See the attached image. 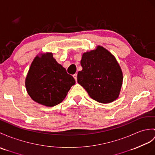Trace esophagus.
Here are the masks:
<instances>
[{"mask_svg":"<svg viewBox=\"0 0 155 155\" xmlns=\"http://www.w3.org/2000/svg\"><path fill=\"white\" fill-rule=\"evenodd\" d=\"M73 77H74V78L75 79V81H77V73H75V74H73Z\"/></svg>","mask_w":155,"mask_h":155,"instance_id":"esophagus-1","label":"esophagus"}]
</instances>
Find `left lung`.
<instances>
[{"instance_id":"obj_1","label":"left lung","mask_w":155,"mask_h":155,"mask_svg":"<svg viewBox=\"0 0 155 155\" xmlns=\"http://www.w3.org/2000/svg\"><path fill=\"white\" fill-rule=\"evenodd\" d=\"M77 81L91 98L102 104L115 101L120 94L123 73L116 57L102 46L98 45L82 54Z\"/></svg>"}]
</instances>
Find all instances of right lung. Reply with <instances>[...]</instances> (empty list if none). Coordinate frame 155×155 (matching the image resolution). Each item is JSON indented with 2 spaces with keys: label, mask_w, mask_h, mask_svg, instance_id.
<instances>
[{
  "label": "right lung",
  "mask_w": 155,
  "mask_h": 155,
  "mask_svg": "<svg viewBox=\"0 0 155 155\" xmlns=\"http://www.w3.org/2000/svg\"><path fill=\"white\" fill-rule=\"evenodd\" d=\"M74 84V78L49 52L35 57L25 80L26 91L31 98L48 107L62 102Z\"/></svg>",
  "instance_id": "add662e5"
}]
</instances>
